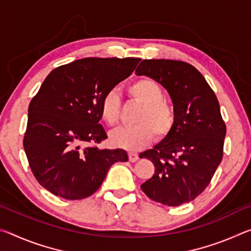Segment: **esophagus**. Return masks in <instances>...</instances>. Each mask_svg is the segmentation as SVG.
<instances>
[{"label":"esophagus","mask_w":251,"mask_h":251,"mask_svg":"<svg viewBox=\"0 0 251 251\" xmlns=\"http://www.w3.org/2000/svg\"><path fill=\"white\" fill-rule=\"evenodd\" d=\"M128 158H129V161H131V163H135L136 160H138V154L137 152H134V151H129L128 152Z\"/></svg>","instance_id":"1"}]
</instances>
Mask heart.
Here are the masks:
<instances>
[{
  "label": "heart",
  "instance_id": "b5f03b06",
  "mask_svg": "<svg viewBox=\"0 0 251 251\" xmlns=\"http://www.w3.org/2000/svg\"><path fill=\"white\" fill-rule=\"evenodd\" d=\"M129 96L143 105L133 127H124L110 135V142L115 146L129 151L142 150L150 144L156 133L164 138L173 130L176 122V112L171 103L164 100V90L151 78H141L128 86ZM100 113L108 126L118 123L121 103L116 92L109 91L101 99Z\"/></svg>",
  "mask_w": 251,
  "mask_h": 251
}]
</instances>
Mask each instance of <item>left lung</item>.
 <instances>
[{"label":"left lung","instance_id":"8db88e82","mask_svg":"<svg viewBox=\"0 0 251 251\" xmlns=\"http://www.w3.org/2000/svg\"><path fill=\"white\" fill-rule=\"evenodd\" d=\"M136 75L163 85L176 112L173 130L142 152L155 166L141 188L151 201L179 206L199 196L209 185L224 155L226 125L214 91L193 65L174 59H144Z\"/></svg>","mask_w":251,"mask_h":251}]
</instances>
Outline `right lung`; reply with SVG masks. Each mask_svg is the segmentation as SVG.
Masks as SVG:
<instances>
[{"label":"right lung","instance_id":"obj_1","mask_svg":"<svg viewBox=\"0 0 251 251\" xmlns=\"http://www.w3.org/2000/svg\"><path fill=\"white\" fill-rule=\"evenodd\" d=\"M141 58L87 57L48 75L28 106L23 146L41 186L70 201L94 194L124 150H100L107 138L100 124L106 93L133 73ZM88 143H92L90 147Z\"/></svg>","mask_w":251,"mask_h":251}]
</instances>
